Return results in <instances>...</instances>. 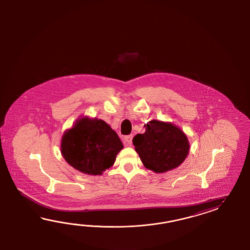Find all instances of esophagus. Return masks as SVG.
Listing matches in <instances>:
<instances>
[{"instance_id":"34e87169","label":"esophagus","mask_w":250,"mask_h":250,"mask_svg":"<svg viewBox=\"0 0 250 250\" xmlns=\"http://www.w3.org/2000/svg\"><path fill=\"white\" fill-rule=\"evenodd\" d=\"M132 135H127L124 137V143L126 144L127 146H130L132 143Z\"/></svg>"}]
</instances>
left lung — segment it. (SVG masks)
<instances>
[{
	"label": "left lung",
	"mask_w": 250,
	"mask_h": 250,
	"mask_svg": "<svg viewBox=\"0 0 250 250\" xmlns=\"http://www.w3.org/2000/svg\"><path fill=\"white\" fill-rule=\"evenodd\" d=\"M145 126L146 132L136 135L132 140L145 167L161 173L181 165L189 148L186 135L171 123L156 120Z\"/></svg>",
	"instance_id": "left-lung-1"
}]
</instances>
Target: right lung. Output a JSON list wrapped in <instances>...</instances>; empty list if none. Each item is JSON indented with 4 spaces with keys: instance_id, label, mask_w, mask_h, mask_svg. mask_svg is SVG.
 <instances>
[{
    "instance_id": "add662e5",
    "label": "right lung",
    "mask_w": 250,
    "mask_h": 250,
    "mask_svg": "<svg viewBox=\"0 0 250 250\" xmlns=\"http://www.w3.org/2000/svg\"><path fill=\"white\" fill-rule=\"evenodd\" d=\"M123 145L117 133L102 120L82 118L64 134L62 154L81 172L98 175L110 168Z\"/></svg>"
}]
</instances>
